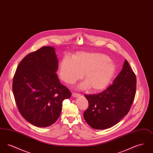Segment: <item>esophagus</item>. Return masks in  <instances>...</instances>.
<instances>
[{
  "label": "esophagus",
  "instance_id": "obj_1",
  "mask_svg": "<svg viewBox=\"0 0 153 153\" xmlns=\"http://www.w3.org/2000/svg\"><path fill=\"white\" fill-rule=\"evenodd\" d=\"M72 96L74 97H79V96H80V94H77V93H72Z\"/></svg>",
  "mask_w": 153,
  "mask_h": 153
}]
</instances>
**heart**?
<instances>
[{
    "mask_svg": "<svg viewBox=\"0 0 153 153\" xmlns=\"http://www.w3.org/2000/svg\"><path fill=\"white\" fill-rule=\"evenodd\" d=\"M116 70L114 63L107 55L95 52H79L73 56L72 60L63 58L59 64V73L62 81L72 84L80 80L84 74L85 81L80 85L82 89L90 88L98 92L106 87Z\"/></svg>",
    "mask_w": 153,
    "mask_h": 153,
    "instance_id": "obj_1",
    "label": "heart"
}]
</instances>
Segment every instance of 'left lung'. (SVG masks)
Wrapping results in <instances>:
<instances>
[{"mask_svg": "<svg viewBox=\"0 0 153 153\" xmlns=\"http://www.w3.org/2000/svg\"><path fill=\"white\" fill-rule=\"evenodd\" d=\"M137 78L127 61L110 85L102 92L85 95L89 105L83 116L91 127L96 130L110 128L129 112L136 94Z\"/></svg>", "mask_w": 153, "mask_h": 153, "instance_id": "obj_1", "label": "left lung"}]
</instances>
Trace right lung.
Segmentation results:
<instances>
[{
	"instance_id": "right-lung-1",
	"label": "right lung",
	"mask_w": 153,
	"mask_h": 153,
	"mask_svg": "<svg viewBox=\"0 0 153 153\" xmlns=\"http://www.w3.org/2000/svg\"><path fill=\"white\" fill-rule=\"evenodd\" d=\"M55 49L43 46L25 56L18 66L13 81L17 107L30 123L46 127L60 116L62 102L71 92L59 81Z\"/></svg>"
}]
</instances>
